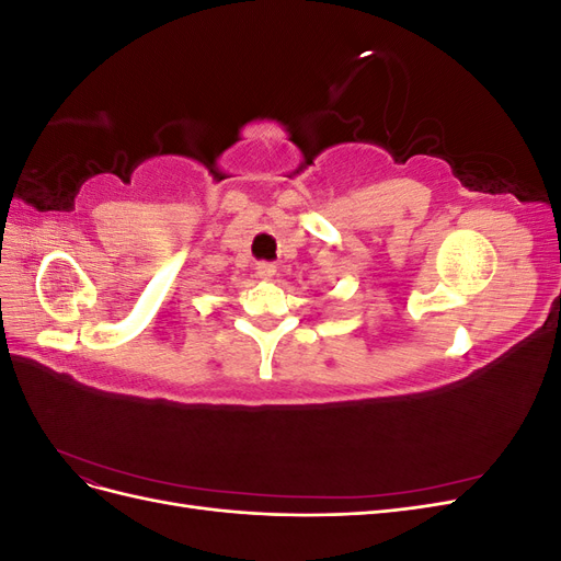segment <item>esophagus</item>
Masks as SVG:
<instances>
[{
    "mask_svg": "<svg viewBox=\"0 0 561 561\" xmlns=\"http://www.w3.org/2000/svg\"><path fill=\"white\" fill-rule=\"evenodd\" d=\"M257 276H260L262 280H271V278L276 276V266L268 264V262H260V264H257Z\"/></svg>",
    "mask_w": 561,
    "mask_h": 561,
    "instance_id": "34e87169",
    "label": "esophagus"
}]
</instances>
